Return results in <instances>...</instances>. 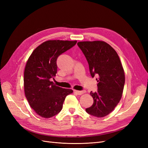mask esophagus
I'll return each mask as SVG.
<instances>
[{
	"label": "esophagus",
	"instance_id": "obj_1",
	"mask_svg": "<svg viewBox=\"0 0 148 148\" xmlns=\"http://www.w3.org/2000/svg\"><path fill=\"white\" fill-rule=\"evenodd\" d=\"M75 92L78 95H83V93L85 92V91L84 90H83V91H75Z\"/></svg>",
	"mask_w": 148,
	"mask_h": 148
}]
</instances>
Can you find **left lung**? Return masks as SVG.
I'll list each match as a JSON object with an SVG mask.
<instances>
[{
  "instance_id": "left-lung-1",
  "label": "left lung",
  "mask_w": 148,
  "mask_h": 148,
  "mask_svg": "<svg viewBox=\"0 0 148 148\" xmlns=\"http://www.w3.org/2000/svg\"><path fill=\"white\" fill-rule=\"evenodd\" d=\"M77 45L88 62L92 78L97 77V91L90 95L93 104L86 112L97 117L109 114L121 99L125 84V73L117 53L104 41L79 42Z\"/></svg>"
}]
</instances>
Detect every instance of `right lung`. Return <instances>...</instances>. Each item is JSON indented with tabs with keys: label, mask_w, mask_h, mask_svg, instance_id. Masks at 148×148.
I'll return each instance as SVG.
<instances>
[{
	"label": "right lung",
	"mask_w": 148,
	"mask_h": 148,
	"mask_svg": "<svg viewBox=\"0 0 148 148\" xmlns=\"http://www.w3.org/2000/svg\"><path fill=\"white\" fill-rule=\"evenodd\" d=\"M77 41L50 40L36 48L26 62L24 89L26 99L35 112L44 118L53 117L61 111L72 89L57 86L51 78L57 71V59L73 47Z\"/></svg>",
	"instance_id": "1"
}]
</instances>
